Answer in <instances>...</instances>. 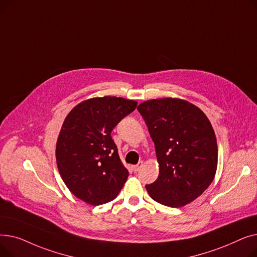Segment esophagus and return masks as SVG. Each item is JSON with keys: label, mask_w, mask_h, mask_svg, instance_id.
<instances>
[{"label": "esophagus", "mask_w": 257, "mask_h": 257, "mask_svg": "<svg viewBox=\"0 0 257 257\" xmlns=\"http://www.w3.org/2000/svg\"><path fill=\"white\" fill-rule=\"evenodd\" d=\"M143 165H144L143 161H140V163H139L138 165L133 166V167H132V169H133V171H134V172H139V171L141 170V168L143 167Z\"/></svg>", "instance_id": "esophagus-1"}]
</instances>
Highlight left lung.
<instances>
[{
	"instance_id": "obj_1",
	"label": "left lung",
	"mask_w": 257,
	"mask_h": 257,
	"mask_svg": "<svg viewBox=\"0 0 257 257\" xmlns=\"http://www.w3.org/2000/svg\"><path fill=\"white\" fill-rule=\"evenodd\" d=\"M138 110L155 145L158 178L146 185L158 203L181 207L197 199L212 182L218 145L208 117L196 105L177 98L143 102Z\"/></svg>"
}]
</instances>
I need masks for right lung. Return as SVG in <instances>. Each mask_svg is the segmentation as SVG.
I'll use <instances>...</instances> for the list:
<instances>
[{"mask_svg":"<svg viewBox=\"0 0 257 257\" xmlns=\"http://www.w3.org/2000/svg\"><path fill=\"white\" fill-rule=\"evenodd\" d=\"M137 105L124 98H91L76 105L63 121L56 144L58 171L71 193L87 204L115 199L129 176L110 134Z\"/></svg>","mask_w":257,"mask_h":257,"instance_id":"add662e5","label":"right lung"}]
</instances>
